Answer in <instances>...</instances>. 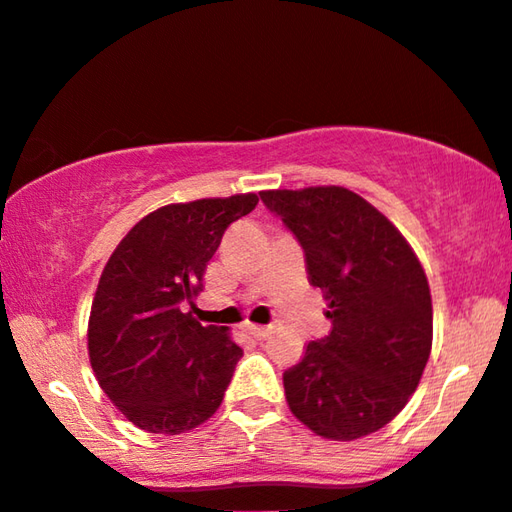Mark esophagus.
Instances as JSON below:
<instances>
[{"label":"esophagus","mask_w":512,"mask_h":512,"mask_svg":"<svg viewBox=\"0 0 512 512\" xmlns=\"http://www.w3.org/2000/svg\"><path fill=\"white\" fill-rule=\"evenodd\" d=\"M247 331H249L251 335H254L256 340H265L267 335L272 333L270 326H258V324H247Z\"/></svg>","instance_id":"obj_1"}]
</instances>
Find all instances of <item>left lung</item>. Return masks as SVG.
Wrapping results in <instances>:
<instances>
[{"instance_id": "8db88e82", "label": "left lung", "mask_w": 512, "mask_h": 512, "mask_svg": "<svg viewBox=\"0 0 512 512\" xmlns=\"http://www.w3.org/2000/svg\"><path fill=\"white\" fill-rule=\"evenodd\" d=\"M263 204L295 233L331 331L283 372L301 424L329 440L383 429L420 385L433 342L424 267L388 217L342 186L263 190Z\"/></svg>"}]
</instances>
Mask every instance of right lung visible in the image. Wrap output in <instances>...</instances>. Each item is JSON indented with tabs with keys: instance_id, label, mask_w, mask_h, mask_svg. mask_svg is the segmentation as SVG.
Masks as SVG:
<instances>
[{
	"instance_id": "add662e5",
	"label": "right lung",
	"mask_w": 512,
	"mask_h": 512,
	"mask_svg": "<svg viewBox=\"0 0 512 512\" xmlns=\"http://www.w3.org/2000/svg\"><path fill=\"white\" fill-rule=\"evenodd\" d=\"M256 204L247 192L156 208L108 258L90 308L88 356L106 397L138 429L179 435L220 408L242 349L226 326H201L183 306L204 288L226 226Z\"/></svg>"
}]
</instances>
